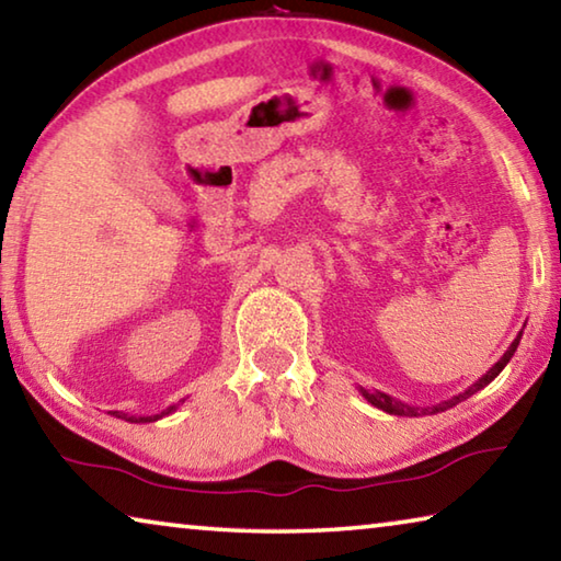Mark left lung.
I'll return each mask as SVG.
<instances>
[{
  "mask_svg": "<svg viewBox=\"0 0 561 561\" xmlns=\"http://www.w3.org/2000/svg\"><path fill=\"white\" fill-rule=\"evenodd\" d=\"M522 329H525V327H522ZM519 339H522V331H519V334L515 336V341H512V344H510V348L505 351V354H502V358L497 360V364L492 366L488 374H482V376L478 378V381H474L470 388H465L462 393H458V396L448 398V401H440V403H435V405H425V408H421V405H408V403L398 401V398H391V396L383 393V391H366V388H358V391H360V396L366 398L368 403L376 405V408H381V411L391 413V415H408V417H417V415H435V413H443V411H448V408H453V405H458L460 401H465V398H470L472 393H478L480 388H485L488 383L495 381V378L500 376L502 368H505V366L510 364V358L515 356V351H517V346H519Z\"/></svg>",
  "mask_w": 561,
  "mask_h": 561,
  "instance_id": "8db88e82",
  "label": "left lung"
}]
</instances>
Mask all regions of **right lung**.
<instances>
[{
    "mask_svg": "<svg viewBox=\"0 0 561 561\" xmlns=\"http://www.w3.org/2000/svg\"><path fill=\"white\" fill-rule=\"evenodd\" d=\"M175 408L178 405H168L165 411H160L156 415H128V413H123V411H111V415H116V417H121V421H128V423H156V421H160V417H165V415L173 413Z\"/></svg>",
    "mask_w": 561,
    "mask_h": 561,
    "instance_id": "right-lung-1",
    "label": "right lung"
}]
</instances>
